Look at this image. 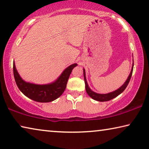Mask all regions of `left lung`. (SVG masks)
Segmentation results:
<instances>
[{
    "label": "left lung",
    "instance_id": "1",
    "mask_svg": "<svg viewBox=\"0 0 149 149\" xmlns=\"http://www.w3.org/2000/svg\"><path fill=\"white\" fill-rule=\"evenodd\" d=\"M133 65H134V63H133V66H132L131 73H130L128 78L127 79V80L124 83V84L121 87H120L119 89H117V90H115L113 92H110V93H106V94L97 93H95V92H94L91 90V89H90V87H89L88 84H87V82L86 77V72H85V70L84 69V81H85V84H86V90L87 93L88 94L89 97H91L92 99H93L94 100H96L98 101H107L112 100V99H113V98L116 97L117 96L120 95V94H121L122 92L125 89L127 86H128L130 79H131L132 74H133Z\"/></svg>",
    "mask_w": 149,
    "mask_h": 149
}]
</instances>
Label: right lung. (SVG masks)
<instances>
[{
  "instance_id": "right-lung-1",
  "label": "right lung",
  "mask_w": 149,
  "mask_h": 149,
  "mask_svg": "<svg viewBox=\"0 0 149 149\" xmlns=\"http://www.w3.org/2000/svg\"><path fill=\"white\" fill-rule=\"evenodd\" d=\"M77 63L70 65L63 70L60 77L51 84L38 85L25 81L20 76L16 70L15 62H13V72L16 84L20 91L27 97L37 102L48 103L54 101L65 91L68 80L72 70Z\"/></svg>"
}]
</instances>
